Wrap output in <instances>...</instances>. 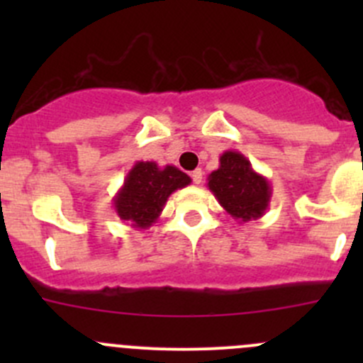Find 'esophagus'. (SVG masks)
I'll list each match as a JSON object with an SVG mask.
<instances>
[{
    "label": "esophagus",
    "mask_w": 363,
    "mask_h": 363,
    "mask_svg": "<svg viewBox=\"0 0 363 363\" xmlns=\"http://www.w3.org/2000/svg\"><path fill=\"white\" fill-rule=\"evenodd\" d=\"M191 179H193V182H195V184H202L203 172L200 170V168H196V170L191 174Z\"/></svg>",
    "instance_id": "1"
}]
</instances>
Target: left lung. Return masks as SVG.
<instances>
[{
  "mask_svg": "<svg viewBox=\"0 0 363 363\" xmlns=\"http://www.w3.org/2000/svg\"><path fill=\"white\" fill-rule=\"evenodd\" d=\"M207 188L239 223L262 218L272 199L269 179L258 174L242 152L232 149L219 156V168L207 177Z\"/></svg>",
  "mask_w": 363,
  "mask_h": 363,
  "instance_id": "left-lung-1",
  "label": "left lung"
}]
</instances>
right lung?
I'll use <instances>...</instances> for the list:
<instances>
[{"instance_id": "add662e5", "label": "right lung", "mask_w": 363, "mask_h": 363, "mask_svg": "<svg viewBox=\"0 0 363 363\" xmlns=\"http://www.w3.org/2000/svg\"><path fill=\"white\" fill-rule=\"evenodd\" d=\"M188 184L189 175L174 164L161 168L155 161H137L112 199L113 208L126 225L147 230L158 221L168 196Z\"/></svg>"}]
</instances>
